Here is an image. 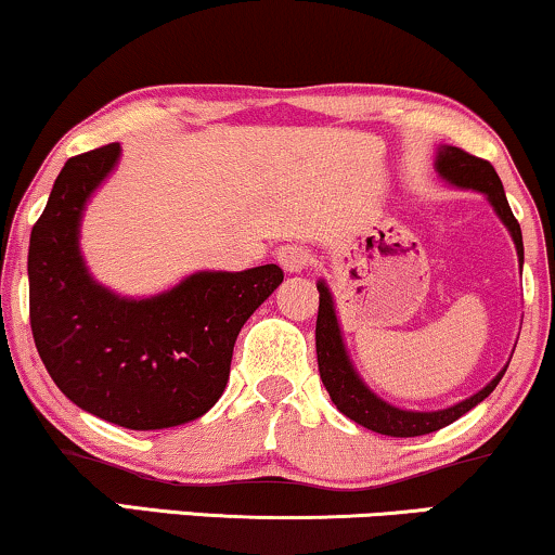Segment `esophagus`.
<instances>
[{
	"label": "esophagus",
	"instance_id": "obj_1",
	"mask_svg": "<svg viewBox=\"0 0 555 555\" xmlns=\"http://www.w3.org/2000/svg\"><path fill=\"white\" fill-rule=\"evenodd\" d=\"M276 261L284 266V271L297 273V271H305L307 266H312V254H310V248H307V245L286 243V245H279V248H276Z\"/></svg>",
	"mask_w": 555,
	"mask_h": 555
}]
</instances>
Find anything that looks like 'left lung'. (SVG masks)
Here are the masks:
<instances>
[{
    "instance_id": "8db88e82",
    "label": "left lung",
    "mask_w": 555,
    "mask_h": 555,
    "mask_svg": "<svg viewBox=\"0 0 555 555\" xmlns=\"http://www.w3.org/2000/svg\"><path fill=\"white\" fill-rule=\"evenodd\" d=\"M438 171L440 177L451 181L455 186L476 189V192H483L496 209V215L502 217V222L507 225L512 241H515L517 256H520L522 266V233L520 222L512 215L507 196H504L502 181L496 177L494 166L489 160L479 156H472L464 149H453V145H446L438 153ZM320 292V307H318V327H314V346H318V366H320V378L325 384L330 399H333L335 406L343 412V415L353 420L369 430L391 435V438H415V435H427L440 430V427L451 425L461 415H466L472 406H476L481 399L492 395L504 371L494 378L492 384H487L479 395L464 399V402L448 406V410L440 412H404L397 410L387 402H382L374 391H371L366 384L361 382L359 374H356L353 366H350L346 348H343L338 318H335L333 310V297H330L327 286L318 284Z\"/></svg>"
}]
</instances>
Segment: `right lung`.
<instances>
[{
  "label": "right lung",
  "instance_id": "1",
  "mask_svg": "<svg viewBox=\"0 0 555 555\" xmlns=\"http://www.w3.org/2000/svg\"><path fill=\"white\" fill-rule=\"evenodd\" d=\"M117 156L120 143L79 153L55 179L27 254L30 327L74 404L130 430H160L202 417L222 397L237 333L284 271H202L140 301L102 289L79 256V220Z\"/></svg>",
  "mask_w": 555,
  "mask_h": 555
}]
</instances>
